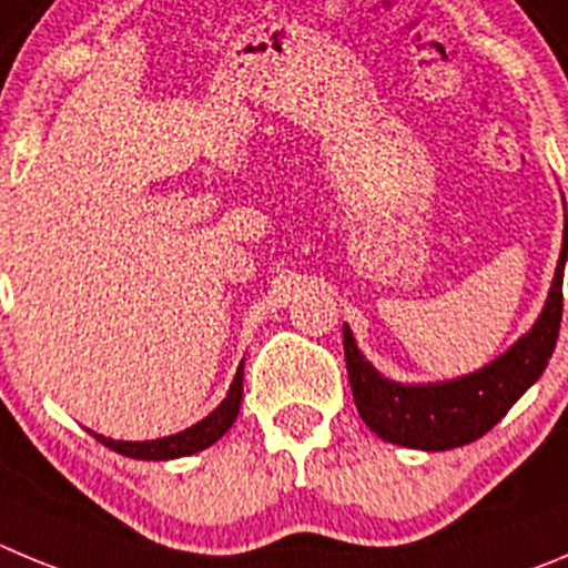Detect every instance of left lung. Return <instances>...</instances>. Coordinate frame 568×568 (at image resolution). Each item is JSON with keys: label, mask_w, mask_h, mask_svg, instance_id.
<instances>
[{"label": "left lung", "mask_w": 568, "mask_h": 568, "mask_svg": "<svg viewBox=\"0 0 568 568\" xmlns=\"http://www.w3.org/2000/svg\"><path fill=\"white\" fill-rule=\"evenodd\" d=\"M568 260V221L564 226V248L551 280L549 296L529 334L520 336L507 354L484 365L481 371L449 382L430 385H402L385 379L356 347L351 328H342L347 379L354 390L356 410L362 422L379 438L410 449L464 447L481 438L509 407L524 396L540 373L546 371L558 342L564 316V265Z\"/></svg>", "instance_id": "1"}]
</instances>
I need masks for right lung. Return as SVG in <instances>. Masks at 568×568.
Masks as SVG:
<instances>
[{"label":"right lung","instance_id":"add662e5","mask_svg":"<svg viewBox=\"0 0 568 568\" xmlns=\"http://www.w3.org/2000/svg\"><path fill=\"white\" fill-rule=\"evenodd\" d=\"M240 402H243V365L237 367L234 373V382L229 387L226 398H223L221 405L214 407L203 422L192 424L183 433H175V436L166 438H155V442H115V438H106L93 433L104 447L115 449L121 456L130 458H141V462H170V458H181V456H192V453H201V449L212 447L223 433L229 430L234 424L240 413Z\"/></svg>","mask_w":568,"mask_h":568}]
</instances>
